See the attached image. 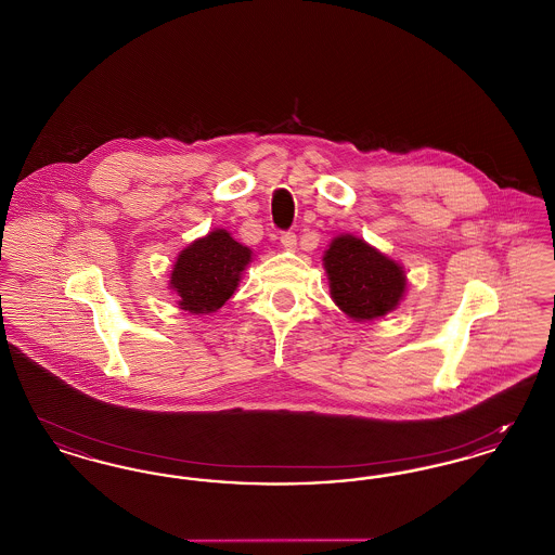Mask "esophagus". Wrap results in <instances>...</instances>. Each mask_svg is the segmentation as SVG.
Masks as SVG:
<instances>
[{"label":"esophagus","mask_w":555,"mask_h":555,"mask_svg":"<svg viewBox=\"0 0 555 555\" xmlns=\"http://www.w3.org/2000/svg\"><path fill=\"white\" fill-rule=\"evenodd\" d=\"M281 243H283V247L285 249H289V251H293L295 249V245H297V235L295 233H283L281 235Z\"/></svg>","instance_id":"obj_1"}]
</instances>
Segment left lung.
<instances>
[{
  "instance_id": "left-lung-1",
  "label": "left lung",
  "mask_w": 555,
  "mask_h": 555,
  "mask_svg": "<svg viewBox=\"0 0 555 555\" xmlns=\"http://www.w3.org/2000/svg\"><path fill=\"white\" fill-rule=\"evenodd\" d=\"M322 262L333 301L358 322L385 317L403 299L408 287L403 268L364 238L353 235L333 238Z\"/></svg>"
}]
</instances>
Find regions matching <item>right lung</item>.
Listing matches in <instances>:
<instances>
[{
    "mask_svg": "<svg viewBox=\"0 0 555 555\" xmlns=\"http://www.w3.org/2000/svg\"><path fill=\"white\" fill-rule=\"evenodd\" d=\"M249 262L251 249L224 229H216L179 254L170 274V289L181 297V310L211 314L231 299Z\"/></svg>",
    "mask_w": 555,
    "mask_h": 555,
    "instance_id": "right-lung-1",
    "label": "right lung"
}]
</instances>
